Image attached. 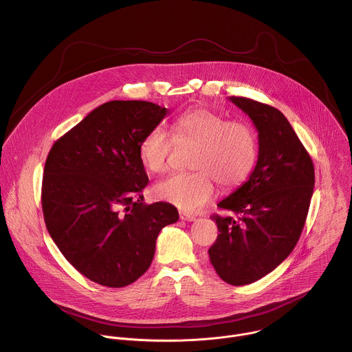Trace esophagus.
<instances>
[{
	"label": "esophagus",
	"mask_w": 352,
	"mask_h": 352,
	"mask_svg": "<svg viewBox=\"0 0 352 352\" xmlns=\"http://www.w3.org/2000/svg\"><path fill=\"white\" fill-rule=\"evenodd\" d=\"M179 218H181L182 221H188V222H190V221H195V219H196V217H195V215L186 214V212H184V211H181V212H179Z\"/></svg>",
	"instance_id": "esophagus-1"
}]
</instances>
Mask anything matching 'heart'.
<instances>
[{"instance_id":"1","label":"heart","mask_w":352,"mask_h":352,"mask_svg":"<svg viewBox=\"0 0 352 352\" xmlns=\"http://www.w3.org/2000/svg\"><path fill=\"white\" fill-rule=\"evenodd\" d=\"M171 129L173 137L162 127L145 134L138 146L142 166L152 174H162L168 167L174 142L193 144L190 167L196 171L159 182L155 188L159 199L192 212L212 199L214 181L223 189H235L250 177L257 160V140L248 124L228 122L219 113L196 107L179 114Z\"/></svg>"}]
</instances>
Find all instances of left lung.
I'll use <instances>...</instances> for the list:
<instances>
[{
	"label": "left lung",
	"mask_w": 352,
	"mask_h": 352,
	"mask_svg": "<svg viewBox=\"0 0 352 352\" xmlns=\"http://www.w3.org/2000/svg\"><path fill=\"white\" fill-rule=\"evenodd\" d=\"M229 100L258 131V159L249 179L218 203L219 235L208 249L218 276L233 286L272 272L296 248L315 185L312 159L278 109L243 96Z\"/></svg>",
	"instance_id": "left-lung-1"
}]
</instances>
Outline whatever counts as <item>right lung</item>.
<instances>
[{"label":"right lung","mask_w":352,"mask_h":352,"mask_svg":"<svg viewBox=\"0 0 352 352\" xmlns=\"http://www.w3.org/2000/svg\"><path fill=\"white\" fill-rule=\"evenodd\" d=\"M167 109L146 100H110L51 148L43 177L47 229L65 258L85 278L124 287L152 264L160 230L178 221L166 201L144 203L148 185L141 140Z\"/></svg>","instance_id":"add662e5"}]
</instances>
